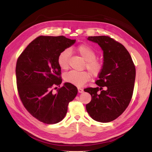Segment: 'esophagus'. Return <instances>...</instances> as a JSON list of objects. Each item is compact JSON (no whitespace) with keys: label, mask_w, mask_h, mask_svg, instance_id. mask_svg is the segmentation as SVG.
Here are the masks:
<instances>
[{"label":"esophagus","mask_w":152,"mask_h":152,"mask_svg":"<svg viewBox=\"0 0 152 152\" xmlns=\"http://www.w3.org/2000/svg\"><path fill=\"white\" fill-rule=\"evenodd\" d=\"M78 92H79V93H82L84 92V90L81 89V88H80V87H78Z\"/></svg>","instance_id":"obj_1"}]
</instances>
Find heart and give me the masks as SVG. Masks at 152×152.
Masks as SVG:
<instances>
[{"label":"heart","mask_w":152,"mask_h":152,"mask_svg":"<svg viewBox=\"0 0 152 152\" xmlns=\"http://www.w3.org/2000/svg\"><path fill=\"white\" fill-rule=\"evenodd\" d=\"M75 50L86 61V67L92 75L98 76L103 68L102 63L96 59V53L94 50L87 44H80L76 47ZM70 51L65 49L59 54L58 56V64L63 70H66L69 66V57ZM64 79L68 83L77 87L84 86L90 79V75L87 72H77L72 70L66 73Z\"/></svg>","instance_id":"obj_1"}]
</instances>
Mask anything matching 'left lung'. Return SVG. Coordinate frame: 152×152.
<instances>
[{"label": "left lung", "mask_w": 152, "mask_h": 152, "mask_svg": "<svg viewBox=\"0 0 152 152\" xmlns=\"http://www.w3.org/2000/svg\"><path fill=\"white\" fill-rule=\"evenodd\" d=\"M87 40L97 43L103 51V68L96 88L84 89L91 95L86 108L91 117L109 122L125 111L134 90L136 68L130 54L122 44L108 36H91Z\"/></svg>", "instance_id": "left-lung-1"}]
</instances>
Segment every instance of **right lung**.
Returning a JSON list of instances; mask_svg holds the SVG:
<instances>
[{
  "mask_svg": "<svg viewBox=\"0 0 152 152\" xmlns=\"http://www.w3.org/2000/svg\"><path fill=\"white\" fill-rule=\"evenodd\" d=\"M75 41L63 35L40 36L28 45L18 59V94L27 111L40 122L53 124L61 121L68 103L77 94V87L68 82L56 93L53 92V87H59L62 82L58 55Z\"/></svg>",
  "mask_w": 152,
  "mask_h": 152,
  "instance_id": "obj_1",
  "label": "right lung"
}]
</instances>
